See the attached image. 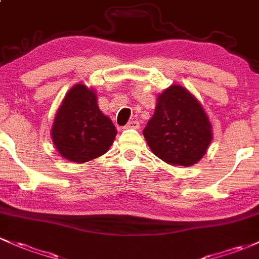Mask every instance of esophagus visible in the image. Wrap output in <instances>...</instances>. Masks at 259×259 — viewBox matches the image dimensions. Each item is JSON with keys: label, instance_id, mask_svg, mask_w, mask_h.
<instances>
[{"label": "esophagus", "instance_id": "1", "mask_svg": "<svg viewBox=\"0 0 259 259\" xmlns=\"http://www.w3.org/2000/svg\"><path fill=\"white\" fill-rule=\"evenodd\" d=\"M126 128H133V130L140 128V122H138V121H130L128 123L126 124Z\"/></svg>", "mask_w": 259, "mask_h": 259}]
</instances>
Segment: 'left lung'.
Listing matches in <instances>:
<instances>
[{"label": "left lung", "instance_id": "8db88e82", "mask_svg": "<svg viewBox=\"0 0 259 259\" xmlns=\"http://www.w3.org/2000/svg\"><path fill=\"white\" fill-rule=\"evenodd\" d=\"M143 136L163 162L191 166L207 152L212 126L199 100L184 86L175 84L158 95Z\"/></svg>", "mask_w": 259, "mask_h": 259}]
</instances>
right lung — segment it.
Segmentation results:
<instances>
[{
    "instance_id": "1",
    "label": "right lung",
    "mask_w": 259,
    "mask_h": 259,
    "mask_svg": "<svg viewBox=\"0 0 259 259\" xmlns=\"http://www.w3.org/2000/svg\"><path fill=\"white\" fill-rule=\"evenodd\" d=\"M51 133L64 159L80 164L105 154L112 146L117 130L99 108L94 89L75 84L55 113Z\"/></svg>"
}]
</instances>
